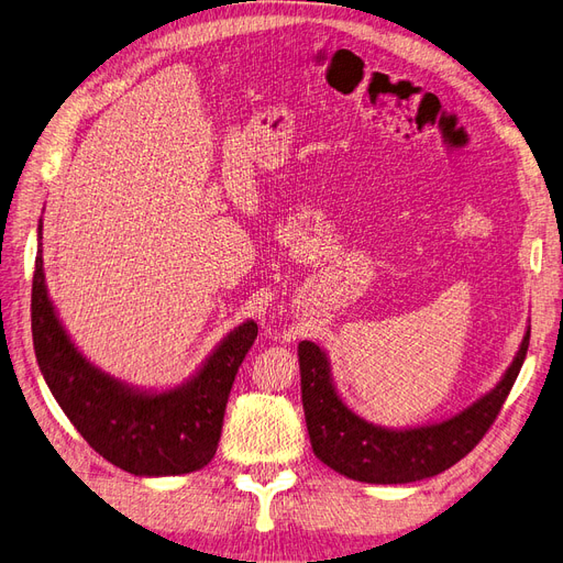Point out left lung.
Returning a JSON list of instances; mask_svg holds the SVG:
<instances>
[{
  "label": "left lung",
  "instance_id": "1",
  "mask_svg": "<svg viewBox=\"0 0 563 563\" xmlns=\"http://www.w3.org/2000/svg\"><path fill=\"white\" fill-rule=\"evenodd\" d=\"M531 328L496 388L440 423L384 428L362 419L341 400L330 360L313 341L299 343L301 402L316 456L339 475L367 484H409L444 473L473 451L510 395L529 351Z\"/></svg>",
  "mask_w": 563,
  "mask_h": 563
}]
</instances>
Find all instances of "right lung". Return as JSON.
<instances>
[{
    "mask_svg": "<svg viewBox=\"0 0 563 563\" xmlns=\"http://www.w3.org/2000/svg\"><path fill=\"white\" fill-rule=\"evenodd\" d=\"M257 339V322L229 332L183 386L140 390L104 374L71 343L48 299L42 222L32 278V341L53 397L102 459L137 477L187 475L206 467L222 434L233 378Z\"/></svg>",
    "mask_w": 563,
    "mask_h": 563,
    "instance_id": "1",
    "label": "right lung"
}]
</instances>
